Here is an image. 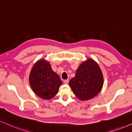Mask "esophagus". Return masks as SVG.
I'll list each match as a JSON object with an SVG mask.
<instances>
[{"label":"esophagus","mask_w":132,"mask_h":132,"mask_svg":"<svg viewBox=\"0 0 132 132\" xmlns=\"http://www.w3.org/2000/svg\"><path fill=\"white\" fill-rule=\"evenodd\" d=\"M68 82H69V80L67 79V80H64V83L65 84H68Z\"/></svg>","instance_id":"obj_1"}]
</instances>
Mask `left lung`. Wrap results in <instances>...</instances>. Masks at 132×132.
Instances as JSON below:
<instances>
[{
    "label": "left lung",
    "instance_id": "left-lung-1",
    "mask_svg": "<svg viewBox=\"0 0 132 132\" xmlns=\"http://www.w3.org/2000/svg\"><path fill=\"white\" fill-rule=\"evenodd\" d=\"M103 75L98 64L91 58L84 61L77 68L69 85L79 100L87 101L98 94L103 85Z\"/></svg>",
    "mask_w": 132,
    "mask_h": 132
}]
</instances>
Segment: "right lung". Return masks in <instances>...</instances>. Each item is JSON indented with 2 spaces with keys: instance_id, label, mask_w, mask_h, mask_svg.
I'll use <instances>...</instances> for the list:
<instances>
[{
  "instance_id": "right-lung-1",
  "label": "right lung",
  "mask_w": 132,
  "mask_h": 132,
  "mask_svg": "<svg viewBox=\"0 0 132 132\" xmlns=\"http://www.w3.org/2000/svg\"><path fill=\"white\" fill-rule=\"evenodd\" d=\"M29 81L35 94L44 100L55 97L62 85L60 77L45 59H39L35 63L30 70Z\"/></svg>"
}]
</instances>
